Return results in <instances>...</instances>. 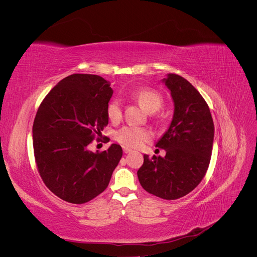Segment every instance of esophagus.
Segmentation results:
<instances>
[{
	"label": "esophagus",
	"mask_w": 257,
	"mask_h": 257,
	"mask_svg": "<svg viewBox=\"0 0 257 257\" xmlns=\"http://www.w3.org/2000/svg\"><path fill=\"white\" fill-rule=\"evenodd\" d=\"M123 152H124V153H131V152H133V150H132V149H130V148H126V147H123Z\"/></svg>",
	"instance_id": "obj_1"
}]
</instances>
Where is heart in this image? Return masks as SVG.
<instances>
[{
	"label": "heart",
	"mask_w": 257,
	"mask_h": 257,
	"mask_svg": "<svg viewBox=\"0 0 257 257\" xmlns=\"http://www.w3.org/2000/svg\"><path fill=\"white\" fill-rule=\"evenodd\" d=\"M133 97L148 112H155L162 107L163 97L159 92L152 89H139L133 92ZM107 116L112 123L122 119V104L118 98H113L107 106ZM114 139L126 148H139L150 142L152 133L146 127L126 125L115 132Z\"/></svg>",
	"instance_id": "b5f03b06"
}]
</instances>
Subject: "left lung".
<instances>
[{
    "label": "left lung",
    "mask_w": 257,
    "mask_h": 257,
    "mask_svg": "<svg viewBox=\"0 0 257 257\" xmlns=\"http://www.w3.org/2000/svg\"><path fill=\"white\" fill-rule=\"evenodd\" d=\"M175 103L174 118L157 144L166 155L149 158L137 176L152 195L173 200L192 192L205 177L212 153L214 125L208 104L183 77L168 74L164 79Z\"/></svg>",
    "instance_id": "obj_1"
}]
</instances>
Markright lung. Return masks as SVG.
<instances>
[{
    "label": "right lung",
    "instance_id": "add662e5",
    "mask_svg": "<svg viewBox=\"0 0 257 257\" xmlns=\"http://www.w3.org/2000/svg\"><path fill=\"white\" fill-rule=\"evenodd\" d=\"M112 93L103 77L73 74L38 107L33 123L37 170L46 186L67 203H88L104 192L122 158L116 144L95 153L88 149L107 126Z\"/></svg>",
    "mask_w": 257,
    "mask_h": 257
}]
</instances>
